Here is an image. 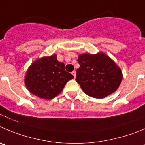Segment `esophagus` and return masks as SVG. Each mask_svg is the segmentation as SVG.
I'll return each mask as SVG.
<instances>
[{"label":"esophagus","instance_id":"esophagus-1","mask_svg":"<svg viewBox=\"0 0 145 145\" xmlns=\"http://www.w3.org/2000/svg\"><path fill=\"white\" fill-rule=\"evenodd\" d=\"M71 74H72V75L74 76V78H76V71H72V72H71Z\"/></svg>","mask_w":145,"mask_h":145}]
</instances>
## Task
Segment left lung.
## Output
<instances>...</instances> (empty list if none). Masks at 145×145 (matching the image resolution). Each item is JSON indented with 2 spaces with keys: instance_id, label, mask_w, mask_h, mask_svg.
<instances>
[{
  "instance_id": "1",
  "label": "left lung",
  "mask_w": 145,
  "mask_h": 145,
  "mask_svg": "<svg viewBox=\"0 0 145 145\" xmlns=\"http://www.w3.org/2000/svg\"><path fill=\"white\" fill-rule=\"evenodd\" d=\"M80 67L76 70V81L86 94L101 99L118 89L122 80V71L116 63L103 52L82 54L78 56Z\"/></svg>"
}]
</instances>
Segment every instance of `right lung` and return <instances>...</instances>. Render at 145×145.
Here are the masks:
<instances>
[{
    "label": "right lung",
    "instance_id": "1",
    "mask_svg": "<svg viewBox=\"0 0 145 145\" xmlns=\"http://www.w3.org/2000/svg\"><path fill=\"white\" fill-rule=\"evenodd\" d=\"M56 54L37 59L28 67L25 84L28 91L39 98L51 99L60 94L74 76L65 71L64 63Z\"/></svg>",
    "mask_w": 145,
    "mask_h": 145
}]
</instances>
